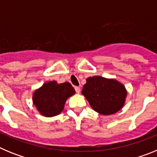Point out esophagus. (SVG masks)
<instances>
[{"instance_id": "obj_1", "label": "esophagus", "mask_w": 157, "mask_h": 157, "mask_svg": "<svg viewBox=\"0 0 157 157\" xmlns=\"http://www.w3.org/2000/svg\"><path fill=\"white\" fill-rule=\"evenodd\" d=\"M75 91H76V93H77V94H79L80 93V88L78 86H75Z\"/></svg>"}]
</instances>
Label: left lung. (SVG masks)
I'll return each mask as SVG.
<instances>
[{"label":"left lung","mask_w":157,"mask_h":157,"mask_svg":"<svg viewBox=\"0 0 157 157\" xmlns=\"http://www.w3.org/2000/svg\"><path fill=\"white\" fill-rule=\"evenodd\" d=\"M82 94L96 112L105 116L120 110L127 97L125 87L121 83L101 76L88 78Z\"/></svg>","instance_id":"8db88e82"}]
</instances>
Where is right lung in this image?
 I'll return each mask as SVG.
<instances>
[{"label": "right lung", "instance_id": "right-lung-1", "mask_svg": "<svg viewBox=\"0 0 157 157\" xmlns=\"http://www.w3.org/2000/svg\"><path fill=\"white\" fill-rule=\"evenodd\" d=\"M75 93L69 82L57 84L56 81H51L34 92L33 101L41 115L52 117L63 111L67 99Z\"/></svg>", "mask_w": 157, "mask_h": 157}]
</instances>
